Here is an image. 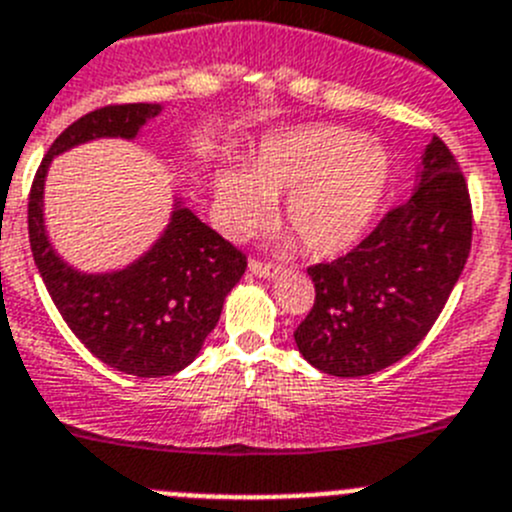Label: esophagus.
I'll use <instances>...</instances> for the list:
<instances>
[{
	"mask_svg": "<svg viewBox=\"0 0 512 512\" xmlns=\"http://www.w3.org/2000/svg\"><path fill=\"white\" fill-rule=\"evenodd\" d=\"M250 272L252 275H257V278H275L280 272L278 265H267V262H260V260H250Z\"/></svg>",
	"mask_w": 512,
	"mask_h": 512,
	"instance_id": "esophagus-1",
	"label": "esophagus"
}]
</instances>
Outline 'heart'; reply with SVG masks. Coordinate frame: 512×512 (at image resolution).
<instances>
[{"label": "heart", "mask_w": 512, "mask_h": 512, "mask_svg": "<svg viewBox=\"0 0 512 512\" xmlns=\"http://www.w3.org/2000/svg\"><path fill=\"white\" fill-rule=\"evenodd\" d=\"M389 181V156L361 133L303 126L265 138L245 171L222 169L214 184L217 222L242 240L285 197V224L305 250L333 257L351 250L369 229Z\"/></svg>", "instance_id": "b5f03b06"}]
</instances>
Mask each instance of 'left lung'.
Returning a JSON list of instances; mask_svg holds the SVG:
<instances>
[{
	"label": "left lung",
	"instance_id": "1",
	"mask_svg": "<svg viewBox=\"0 0 512 512\" xmlns=\"http://www.w3.org/2000/svg\"><path fill=\"white\" fill-rule=\"evenodd\" d=\"M472 207L442 138L424 148L417 186L348 255L308 267L315 303L295 331L323 374L369 376L419 346L465 270Z\"/></svg>",
	"mask_w": 512,
	"mask_h": 512
}]
</instances>
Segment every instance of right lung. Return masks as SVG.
I'll return each instance as SVG.
<instances>
[{"mask_svg":"<svg viewBox=\"0 0 512 512\" xmlns=\"http://www.w3.org/2000/svg\"><path fill=\"white\" fill-rule=\"evenodd\" d=\"M161 111V103H128L78 118L42 159L27 207L32 257L70 331L103 364L138 379L171 376L199 356L247 257L176 197L166 229L138 260L113 272H80L47 237L45 179L55 156L95 138L133 141Z\"/></svg>","mask_w":512,"mask_h":512,"instance_id":"add662e5","label":"right lung"}]
</instances>
